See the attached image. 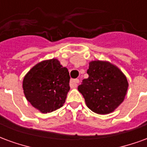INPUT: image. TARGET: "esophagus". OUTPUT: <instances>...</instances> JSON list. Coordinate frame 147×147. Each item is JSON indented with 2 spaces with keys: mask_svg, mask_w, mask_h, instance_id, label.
Segmentation results:
<instances>
[{
  "mask_svg": "<svg viewBox=\"0 0 147 147\" xmlns=\"http://www.w3.org/2000/svg\"><path fill=\"white\" fill-rule=\"evenodd\" d=\"M80 83V80H71L70 81V86L71 88H76L77 86H78V83Z\"/></svg>",
  "mask_w": 147,
  "mask_h": 147,
  "instance_id": "obj_1",
  "label": "esophagus"
}]
</instances>
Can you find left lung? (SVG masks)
I'll list each match as a JSON object with an SVG mask.
<instances>
[{
  "label": "left lung",
  "mask_w": 147,
  "mask_h": 147,
  "mask_svg": "<svg viewBox=\"0 0 147 147\" xmlns=\"http://www.w3.org/2000/svg\"><path fill=\"white\" fill-rule=\"evenodd\" d=\"M87 74L89 77L78 86L86 106L98 114L113 113L125 98L126 76L113 64L99 60L90 62Z\"/></svg>",
  "instance_id": "left-lung-1"
}]
</instances>
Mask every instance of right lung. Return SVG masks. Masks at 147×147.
<instances>
[{
	"mask_svg": "<svg viewBox=\"0 0 147 147\" xmlns=\"http://www.w3.org/2000/svg\"><path fill=\"white\" fill-rule=\"evenodd\" d=\"M70 76L67 67L57 59L35 64L24 78V95L42 113H51L63 106L69 90Z\"/></svg>",
	"mask_w": 147,
	"mask_h": 147,
	"instance_id": "obj_1",
	"label": "right lung"
}]
</instances>
